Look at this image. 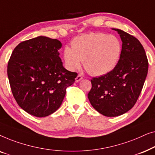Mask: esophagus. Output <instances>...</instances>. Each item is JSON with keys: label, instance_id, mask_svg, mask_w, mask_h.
<instances>
[{"label": "esophagus", "instance_id": "esophagus-1", "mask_svg": "<svg viewBox=\"0 0 155 155\" xmlns=\"http://www.w3.org/2000/svg\"><path fill=\"white\" fill-rule=\"evenodd\" d=\"M82 79H83V78H82V76L81 75H78L77 77L75 78V82H80V80H82Z\"/></svg>", "mask_w": 155, "mask_h": 155}]
</instances>
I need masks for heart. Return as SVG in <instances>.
Segmentation results:
<instances>
[{"label": "heart", "instance_id": "b5f03b06", "mask_svg": "<svg viewBox=\"0 0 155 155\" xmlns=\"http://www.w3.org/2000/svg\"><path fill=\"white\" fill-rule=\"evenodd\" d=\"M71 47L65 46L63 58L65 66L75 71L84 66L91 75L101 76L115 68L122 53V44L114 35L104 33H90L76 37Z\"/></svg>", "mask_w": 155, "mask_h": 155}]
</instances>
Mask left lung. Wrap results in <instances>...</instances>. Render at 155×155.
<instances>
[{
  "label": "left lung",
  "mask_w": 155,
  "mask_h": 155,
  "mask_svg": "<svg viewBox=\"0 0 155 155\" xmlns=\"http://www.w3.org/2000/svg\"><path fill=\"white\" fill-rule=\"evenodd\" d=\"M120 35L122 53L113 71L91 80L87 96L99 113L108 117L122 115L132 109L140 94L148 71V61L139 40L126 31Z\"/></svg>",
  "instance_id": "1"
}]
</instances>
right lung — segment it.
<instances>
[{
	"mask_svg": "<svg viewBox=\"0 0 155 155\" xmlns=\"http://www.w3.org/2000/svg\"><path fill=\"white\" fill-rule=\"evenodd\" d=\"M58 39L39 36L22 41L12 51L8 77L17 103L27 113L45 117L61 107L66 88L78 73L63 66Z\"/></svg>",
	"mask_w": 155,
	"mask_h": 155,
	"instance_id": "add662e5",
	"label": "right lung"
}]
</instances>
